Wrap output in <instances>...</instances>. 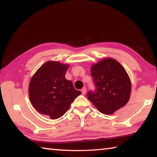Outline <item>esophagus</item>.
<instances>
[{
	"mask_svg": "<svg viewBox=\"0 0 157 157\" xmlns=\"http://www.w3.org/2000/svg\"><path fill=\"white\" fill-rule=\"evenodd\" d=\"M81 92H82V94H83V95H84L85 94H86V87H84V88H82V90H81Z\"/></svg>",
	"mask_w": 157,
	"mask_h": 157,
	"instance_id": "1",
	"label": "esophagus"
}]
</instances>
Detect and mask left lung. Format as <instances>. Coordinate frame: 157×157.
Segmentation results:
<instances>
[{"instance_id":"left-lung-1","label":"left lung","mask_w":157,"mask_h":157,"mask_svg":"<svg viewBox=\"0 0 157 157\" xmlns=\"http://www.w3.org/2000/svg\"><path fill=\"white\" fill-rule=\"evenodd\" d=\"M91 75L95 89L87 98L99 111L113 113L129 100L131 82L124 68L116 60L107 58L91 66Z\"/></svg>"}]
</instances>
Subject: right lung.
Instances as JSON below:
<instances>
[{
  "label": "right lung",
  "mask_w": 157,
  "mask_h": 157,
  "mask_svg": "<svg viewBox=\"0 0 157 157\" xmlns=\"http://www.w3.org/2000/svg\"><path fill=\"white\" fill-rule=\"evenodd\" d=\"M68 66L49 61L37 70L29 85V97L34 107L51 119L62 117L82 94L65 78Z\"/></svg>",
  "instance_id": "obj_1"
}]
</instances>
